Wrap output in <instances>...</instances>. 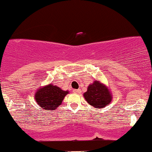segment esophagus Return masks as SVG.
Masks as SVG:
<instances>
[{"label": "esophagus", "instance_id": "obj_1", "mask_svg": "<svg viewBox=\"0 0 152 152\" xmlns=\"http://www.w3.org/2000/svg\"><path fill=\"white\" fill-rule=\"evenodd\" d=\"M73 91H74V93H76V94H79V93H81V90H80V89H78V90H73Z\"/></svg>", "mask_w": 152, "mask_h": 152}]
</instances>
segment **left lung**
I'll return each instance as SVG.
<instances>
[{
  "label": "left lung",
  "instance_id": "left-lung-1",
  "mask_svg": "<svg viewBox=\"0 0 152 152\" xmlns=\"http://www.w3.org/2000/svg\"><path fill=\"white\" fill-rule=\"evenodd\" d=\"M83 96L85 100L95 108H103L107 106L113 99L108 87L99 80H95L90 84Z\"/></svg>",
  "mask_w": 152,
  "mask_h": 152
}]
</instances>
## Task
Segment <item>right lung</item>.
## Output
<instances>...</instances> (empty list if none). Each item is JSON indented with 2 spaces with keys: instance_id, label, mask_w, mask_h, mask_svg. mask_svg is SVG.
Segmentation results:
<instances>
[{
  "instance_id": "add662e5",
  "label": "right lung",
  "mask_w": 152,
  "mask_h": 152,
  "mask_svg": "<svg viewBox=\"0 0 152 152\" xmlns=\"http://www.w3.org/2000/svg\"><path fill=\"white\" fill-rule=\"evenodd\" d=\"M69 93L53 83L42 86L37 89L34 95L36 102L42 108L47 110H55L60 105L64 97Z\"/></svg>"
}]
</instances>
